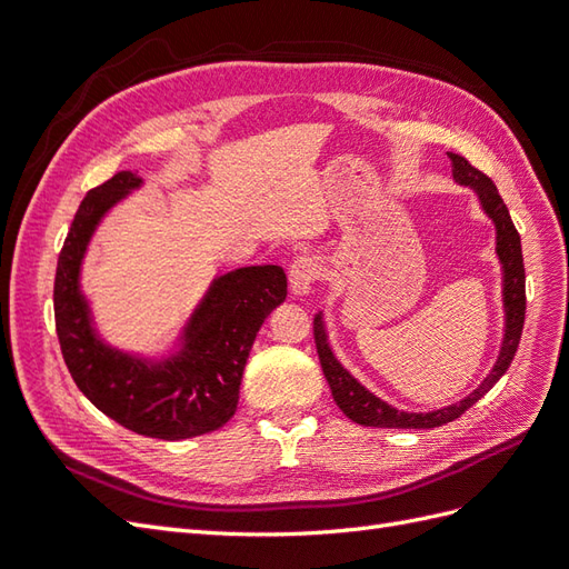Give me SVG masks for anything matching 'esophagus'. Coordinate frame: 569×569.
<instances>
[{"instance_id": "1", "label": "esophagus", "mask_w": 569, "mask_h": 569, "mask_svg": "<svg viewBox=\"0 0 569 569\" xmlns=\"http://www.w3.org/2000/svg\"><path fill=\"white\" fill-rule=\"evenodd\" d=\"M320 274V263L313 256H297L289 268V289L295 297H306Z\"/></svg>"}]
</instances>
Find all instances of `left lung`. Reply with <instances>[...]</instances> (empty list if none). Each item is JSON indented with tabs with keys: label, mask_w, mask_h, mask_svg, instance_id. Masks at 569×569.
<instances>
[{
	"label": "left lung",
	"mask_w": 569,
	"mask_h": 569,
	"mask_svg": "<svg viewBox=\"0 0 569 569\" xmlns=\"http://www.w3.org/2000/svg\"><path fill=\"white\" fill-rule=\"evenodd\" d=\"M451 166H453V180L458 184L470 187L477 194L481 209L493 220L496 226V253L498 261L503 266V308H506V335L501 343V353H498L496 366L487 375V380L481 382L470 396H465L462 401L446 406L439 410L429 412H406L389 406L387 401L377 399L363 385H360L356 377L343 368L335 358L330 343H327V332L322 313L313 318V337L318 347V358L325 372V380L332 389L335 403L341 408L343 416L349 420L363 425V427H391V429H429V427H441L446 422H453L460 418L465 410L472 408L481 396H485L510 368L515 351H518V343L522 337V325H525V311H527V297H525V263H522V244L520 234L515 230L508 206L503 203L501 194H498L496 184L491 178H487L481 170L468 163L460 153H449Z\"/></svg>",
	"instance_id": "left-lung-1"
}]
</instances>
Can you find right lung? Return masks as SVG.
Listing matches in <instances>:
<instances>
[{
    "mask_svg": "<svg viewBox=\"0 0 569 569\" xmlns=\"http://www.w3.org/2000/svg\"><path fill=\"white\" fill-rule=\"evenodd\" d=\"M140 187L142 178L120 170L82 199L59 253L57 335L73 382L104 416L142 437L180 441L209 435L234 416L253 339L287 299V274L280 266L220 274L182 327L178 349L163 358L109 347L80 289L82 258L99 222Z\"/></svg>",
    "mask_w": 569,
    "mask_h": 569,
    "instance_id": "add662e5",
    "label": "right lung"
}]
</instances>
